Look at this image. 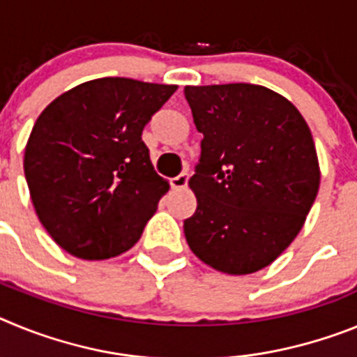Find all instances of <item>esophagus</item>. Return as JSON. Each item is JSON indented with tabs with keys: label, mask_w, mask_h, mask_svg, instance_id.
<instances>
[{
	"label": "esophagus",
	"mask_w": 357,
	"mask_h": 357,
	"mask_svg": "<svg viewBox=\"0 0 357 357\" xmlns=\"http://www.w3.org/2000/svg\"><path fill=\"white\" fill-rule=\"evenodd\" d=\"M188 181H189L188 173H181L178 176L172 178V181H169V184H172L173 189H184L185 185H188Z\"/></svg>",
	"instance_id": "1"
}]
</instances>
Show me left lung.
I'll list each match as a JSON object with an SVG mask.
<instances>
[{
	"instance_id": "obj_1",
	"label": "left lung",
	"mask_w": 357,
	"mask_h": 357,
	"mask_svg": "<svg viewBox=\"0 0 357 357\" xmlns=\"http://www.w3.org/2000/svg\"><path fill=\"white\" fill-rule=\"evenodd\" d=\"M184 94L204 135L185 241L218 272L263 270L291 245L317 198L311 130L289 100L263 85H185Z\"/></svg>"
}]
</instances>
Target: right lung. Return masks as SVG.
Segmentation results:
<instances>
[{"mask_svg": "<svg viewBox=\"0 0 357 357\" xmlns=\"http://www.w3.org/2000/svg\"><path fill=\"white\" fill-rule=\"evenodd\" d=\"M176 85L107 77L66 91L40 112L24 176L40 223L75 257H116L139 241L169 184L141 139Z\"/></svg>", "mask_w": 357, "mask_h": 357, "instance_id": "add662e5", "label": "right lung"}]
</instances>
